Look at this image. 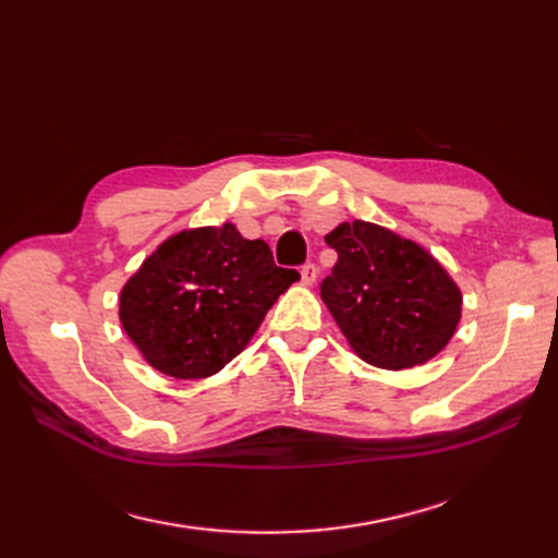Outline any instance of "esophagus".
Here are the masks:
<instances>
[{
  "label": "esophagus",
  "mask_w": 558,
  "mask_h": 558,
  "mask_svg": "<svg viewBox=\"0 0 558 558\" xmlns=\"http://www.w3.org/2000/svg\"><path fill=\"white\" fill-rule=\"evenodd\" d=\"M316 275H318V269H316L314 263H305V265L300 267V277H302V281H305L307 286H312L316 281Z\"/></svg>",
  "instance_id": "obj_1"
}]
</instances>
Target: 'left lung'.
<instances>
[{"instance_id":"left-lung-1","label":"left lung","mask_w":558,"mask_h":558,"mask_svg":"<svg viewBox=\"0 0 558 558\" xmlns=\"http://www.w3.org/2000/svg\"><path fill=\"white\" fill-rule=\"evenodd\" d=\"M326 244L337 263L320 281V298L363 361L402 369L447 347L463 298L428 251L365 221L337 226Z\"/></svg>"}]
</instances>
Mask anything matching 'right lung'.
Listing matches in <instances>:
<instances>
[{"label":"right lung","instance_id":"right-lung-1","mask_svg":"<svg viewBox=\"0 0 558 558\" xmlns=\"http://www.w3.org/2000/svg\"><path fill=\"white\" fill-rule=\"evenodd\" d=\"M300 275L275 265L263 240L232 223L183 230L162 242L121 291V324L162 375H216L248 344Z\"/></svg>","mask_w":558,"mask_h":558}]
</instances>
